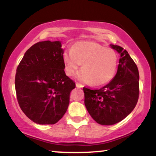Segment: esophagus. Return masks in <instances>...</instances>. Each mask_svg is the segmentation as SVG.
Wrapping results in <instances>:
<instances>
[{"mask_svg":"<svg viewBox=\"0 0 156 156\" xmlns=\"http://www.w3.org/2000/svg\"><path fill=\"white\" fill-rule=\"evenodd\" d=\"M76 86L77 88H82V87H83V86L79 83H76Z\"/></svg>","mask_w":156,"mask_h":156,"instance_id":"esophagus-1","label":"esophagus"}]
</instances>
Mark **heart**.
<instances>
[{"label":"heart","instance_id":"b5f03b06","mask_svg":"<svg viewBox=\"0 0 156 156\" xmlns=\"http://www.w3.org/2000/svg\"><path fill=\"white\" fill-rule=\"evenodd\" d=\"M64 72L74 76L82 64V70L78 78L86 83L95 87L107 84L117 72L118 56L112 48H105L94 41H80L75 43L70 51L62 56Z\"/></svg>","mask_w":156,"mask_h":156}]
</instances>
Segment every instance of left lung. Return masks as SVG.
<instances>
[{"mask_svg":"<svg viewBox=\"0 0 156 156\" xmlns=\"http://www.w3.org/2000/svg\"><path fill=\"white\" fill-rule=\"evenodd\" d=\"M120 55L114 78L99 89L83 87L84 104L91 117L103 125H114L128 116L139 94V74L136 64L120 46L110 44Z\"/></svg>","mask_w":156,"mask_h":156,"instance_id":"obj_1","label":"left lung"}]
</instances>
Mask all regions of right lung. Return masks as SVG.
I'll return each mask as SVG.
<instances>
[{
    "label": "right lung",
    "mask_w": 156,
    "mask_h": 156,
    "mask_svg": "<svg viewBox=\"0 0 156 156\" xmlns=\"http://www.w3.org/2000/svg\"><path fill=\"white\" fill-rule=\"evenodd\" d=\"M60 41H44L25 53L17 68L15 89L23 113L34 122L53 125L62 118L76 84L64 72Z\"/></svg>",
    "instance_id": "add662e5"
}]
</instances>
